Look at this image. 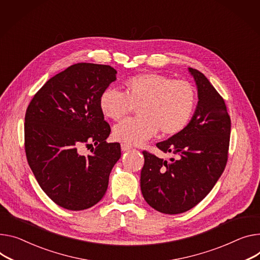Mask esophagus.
<instances>
[{
	"label": "esophagus",
	"mask_w": 260,
	"mask_h": 260,
	"mask_svg": "<svg viewBox=\"0 0 260 260\" xmlns=\"http://www.w3.org/2000/svg\"><path fill=\"white\" fill-rule=\"evenodd\" d=\"M121 148L123 151H128V150H131L132 149V146L131 145H128V144H122L121 145Z\"/></svg>",
	"instance_id": "esophagus-1"
}]
</instances>
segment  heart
I'll return each instance as SVG.
<instances>
[{"instance_id":"1","label":"heart","mask_w":260,"mask_h":260,"mask_svg":"<svg viewBox=\"0 0 260 260\" xmlns=\"http://www.w3.org/2000/svg\"><path fill=\"white\" fill-rule=\"evenodd\" d=\"M124 89L107 87L99 98L102 113L114 122L137 108V117L112 130L114 139L124 144L142 145L159 129L165 135L177 134L187 126L196 108L194 87L185 80L147 73L126 79Z\"/></svg>"}]
</instances>
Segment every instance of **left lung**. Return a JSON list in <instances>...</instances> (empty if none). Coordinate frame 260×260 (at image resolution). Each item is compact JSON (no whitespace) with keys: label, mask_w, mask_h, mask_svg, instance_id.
I'll return each instance as SVG.
<instances>
[{"label":"left lung","mask_w":260,"mask_h":260,"mask_svg":"<svg viewBox=\"0 0 260 260\" xmlns=\"http://www.w3.org/2000/svg\"><path fill=\"white\" fill-rule=\"evenodd\" d=\"M199 102L188 125L168 141L156 144L170 161L144 151L141 188L147 203L167 214L182 213L209 193L223 174L230 142L231 119L224 99L196 69H188Z\"/></svg>","instance_id":"8db88e82"}]
</instances>
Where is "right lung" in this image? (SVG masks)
Returning <instances> with one entry per match:
<instances>
[{
	"label": "right lung",
	"mask_w": 260,
	"mask_h": 260,
	"mask_svg": "<svg viewBox=\"0 0 260 260\" xmlns=\"http://www.w3.org/2000/svg\"><path fill=\"white\" fill-rule=\"evenodd\" d=\"M110 66L76 63L52 77L31 100L25 115V152L36 180L54 203L83 210L105 194L121 158L118 143H106L110 126L99 106L115 80ZM95 145L84 155L82 147Z\"/></svg>",
	"instance_id": "add662e5"
}]
</instances>
